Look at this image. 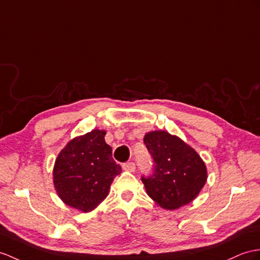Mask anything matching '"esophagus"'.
<instances>
[{
    "mask_svg": "<svg viewBox=\"0 0 260 260\" xmlns=\"http://www.w3.org/2000/svg\"><path fill=\"white\" fill-rule=\"evenodd\" d=\"M122 169L128 171V172H135L136 171V164L134 162H126L122 164Z\"/></svg>",
    "mask_w": 260,
    "mask_h": 260,
    "instance_id": "esophagus-1",
    "label": "esophagus"
}]
</instances>
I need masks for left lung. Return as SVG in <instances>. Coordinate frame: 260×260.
<instances>
[{
	"label": "left lung",
	"instance_id": "obj_1",
	"mask_svg": "<svg viewBox=\"0 0 260 260\" xmlns=\"http://www.w3.org/2000/svg\"><path fill=\"white\" fill-rule=\"evenodd\" d=\"M144 144L153 160V171L141 180L150 198L166 210L186 205L205 185V163L193 148L167 131H151Z\"/></svg>",
	"mask_w": 260,
	"mask_h": 260
}]
</instances>
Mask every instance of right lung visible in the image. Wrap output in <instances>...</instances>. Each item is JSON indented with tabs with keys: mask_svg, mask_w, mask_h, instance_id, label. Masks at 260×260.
<instances>
[{
	"mask_svg": "<svg viewBox=\"0 0 260 260\" xmlns=\"http://www.w3.org/2000/svg\"><path fill=\"white\" fill-rule=\"evenodd\" d=\"M105 136L106 131L94 129L73 139L55 161L53 181L57 194L66 205L84 213L107 198L113 179L121 173Z\"/></svg>",
	"mask_w": 260,
	"mask_h": 260,
	"instance_id": "right-lung-1",
	"label": "right lung"
}]
</instances>
